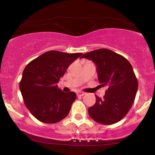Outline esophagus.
<instances>
[{
    "mask_svg": "<svg viewBox=\"0 0 155 155\" xmlns=\"http://www.w3.org/2000/svg\"><path fill=\"white\" fill-rule=\"evenodd\" d=\"M85 93L82 92V91H78V92H77V95L78 96H84Z\"/></svg>",
    "mask_w": 155,
    "mask_h": 155,
    "instance_id": "1",
    "label": "esophagus"
}]
</instances>
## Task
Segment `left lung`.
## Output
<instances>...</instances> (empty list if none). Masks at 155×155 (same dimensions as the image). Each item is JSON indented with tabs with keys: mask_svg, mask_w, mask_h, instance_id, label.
<instances>
[{
	"mask_svg": "<svg viewBox=\"0 0 155 155\" xmlns=\"http://www.w3.org/2000/svg\"><path fill=\"white\" fill-rule=\"evenodd\" d=\"M81 58L95 64L99 86L107 87L104 98L96 97L95 104L88 108V114L103 125L118 123L130 109L138 88L132 66L125 57L108 49L84 53Z\"/></svg>",
	"mask_w": 155,
	"mask_h": 155,
	"instance_id": "left-lung-1",
	"label": "left lung"
}]
</instances>
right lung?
Wrapping results in <instances>:
<instances>
[{"label": "right lung", "mask_w": 155, "mask_h": 155, "mask_svg": "<svg viewBox=\"0 0 155 155\" xmlns=\"http://www.w3.org/2000/svg\"><path fill=\"white\" fill-rule=\"evenodd\" d=\"M81 55L51 50L25 67L19 87L25 105L37 120L56 124L68 116L76 94L64 92L57 84L68 67Z\"/></svg>", "instance_id": "obj_1"}]
</instances>
